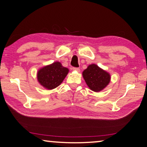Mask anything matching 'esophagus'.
I'll return each instance as SVG.
<instances>
[{
	"instance_id": "1",
	"label": "esophagus",
	"mask_w": 147,
	"mask_h": 147,
	"mask_svg": "<svg viewBox=\"0 0 147 147\" xmlns=\"http://www.w3.org/2000/svg\"><path fill=\"white\" fill-rule=\"evenodd\" d=\"M73 70H74V71H78V72H79L80 71V68H78V67H73Z\"/></svg>"
}]
</instances>
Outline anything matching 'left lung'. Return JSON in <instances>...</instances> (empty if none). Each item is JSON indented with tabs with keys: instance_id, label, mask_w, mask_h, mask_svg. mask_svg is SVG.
Segmentation results:
<instances>
[{
	"instance_id": "1",
	"label": "left lung",
	"mask_w": 147,
	"mask_h": 147,
	"mask_svg": "<svg viewBox=\"0 0 147 147\" xmlns=\"http://www.w3.org/2000/svg\"><path fill=\"white\" fill-rule=\"evenodd\" d=\"M86 84L94 92H100L104 89L110 82V75L96 64L88 65L82 73Z\"/></svg>"
}]
</instances>
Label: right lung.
Returning a JSON list of instances; mask_svg holds the SVG:
<instances>
[{
  "instance_id": "obj_1",
  "label": "right lung",
  "mask_w": 147,
  "mask_h": 147,
  "mask_svg": "<svg viewBox=\"0 0 147 147\" xmlns=\"http://www.w3.org/2000/svg\"><path fill=\"white\" fill-rule=\"evenodd\" d=\"M69 69L59 61L42 67L37 71V80L42 86L52 90L59 86L67 75Z\"/></svg>"
}]
</instances>
